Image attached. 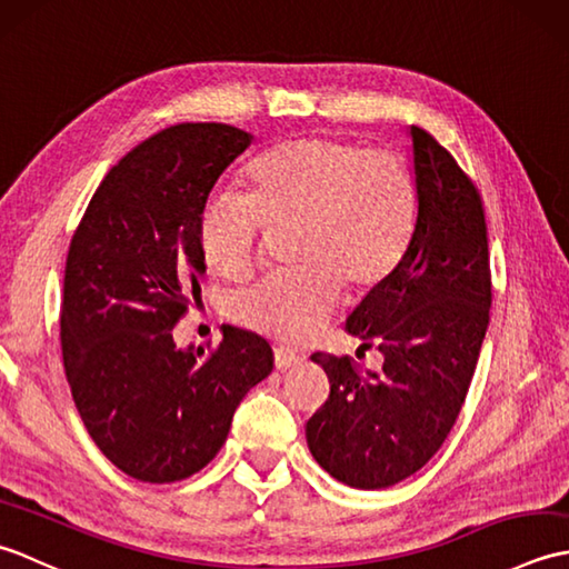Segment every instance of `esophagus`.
I'll use <instances>...</instances> for the list:
<instances>
[{
  "label": "esophagus",
  "instance_id": "esophagus-1",
  "mask_svg": "<svg viewBox=\"0 0 569 569\" xmlns=\"http://www.w3.org/2000/svg\"><path fill=\"white\" fill-rule=\"evenodd\" d=\"M300 361V357L291 349H283V347H276L273 349V365L276 369H288V367H296Z\"/></svg>",
  "mask_w": 569,
  "mask_h": 569
}]
</instances>
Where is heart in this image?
<instances>
[{"mask_svg":"<svg viewBox=\"0 0 569 569\" xmlns=\"http://www.w3.org/2000/svg\"><path fill=\"white\" fill-rule=\"evenodd\" d=\"M420 190L401 156L345 137L276 143L247 168V196L217 192L198 217L208 266L241 281L271 234L291 229L293 269L269 273L232 300L247 328L300 345L330 318L347 288L369 296L389 281L413 244Z\"/></svg>","mask_w":569,"mask_h":569,"instance_id":"b5f03b06","label":"heart"}]
</instances>
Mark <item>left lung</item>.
Masks as SVG:
<instances>
[{
	"mask_svg": "<svg viewBox=\"0 0 569 569\" xmlns=\"http://www.w3.org/2000/svg\"><path fill=\"white\" fill-rule=\"evenodd\" d=\"M420 212L413 244L379 291L347 318L377 347L381 371L316 352L330 396L306 426L318 465L355 489H383L416 475L440 450L462 410L485 342L491 269L485 202L452 153L410 127Z\"/></svg>",
	"mask_w": 569,
	"mask_h": 569,
	"instance_id": "8db88e82",
	"label": "left lung"
}]
</instances>
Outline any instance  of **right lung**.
Returning <instances> with one entry per match:
<instances>
[{"label": "right lung", "instance_id": "add662e5", "mask_svg": "<svg viewBox=\"0 0 569 569\" xmlns=\"http://www.w3.org/2000/svg\"><path fill=\"white\" fill-rule=\"evenodd\" d=\"M251 143L220 122H183L110 168L70 239L60 345L90 438L124 475L171 485L220 452L234 410L273 369L263 337L178 349L173 328L200 296L198 217Z\"/></svg>", "mask_w": 569, "mask_h": 569}]
</instances>
